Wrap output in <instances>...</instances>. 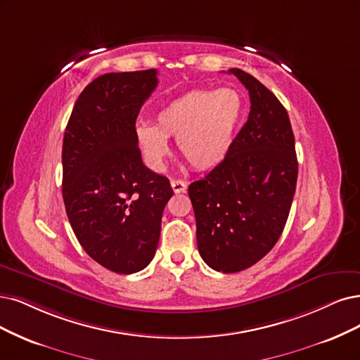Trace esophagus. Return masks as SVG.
<instances>
[{
    "label": "esophagus",
    "instance_id": "obj_1",
    "mask_svg": "<svg viewBox=\"0 0 360 360\" xmlns=\"http://www.w3.org/2000/svg\"><path fill=\"white\" fill-rule=\"evenodd\" d=\"M170 185H172V190L175 193H185V191H187V182H184L182 179H172Z\"/></svg>",
    "mask_w": 360,
    "mask_h": 360
}]
</instances>
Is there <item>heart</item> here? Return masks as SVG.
<instances>
[{"mask_svg":"<svg viewBox=\"0 0 360 360\" xmlns=\"http://www.w3.org/2000/svg\"><path fill=\"white\" fill-rule=\"evenodd\" d=\"M243 114V101L231 87L197 89L170 101L155 114L154 126L139 124L136 142L146 165L160 169L176 138L179 154L197 170L218 166L227 157Z\"/></svg>","mask_w":360,"mask_h":360,"instance_id":"1","label":"heart"}]
</instances>
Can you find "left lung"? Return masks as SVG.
<instances>
[{
	"instance_id": "obj_1",
	"label": "left lung",
	"mask_w": 360,
	"mask_h": 360,
	"mask_svg": "<svg viewBox=\"0 0 360 360\" xmlns=\"http://www.w3.org/2000/svg\"><path fill=\"white\" fill-rule=\"evenodd\" d=\"M234 74L248 89L250 112L231 150L188 194L197 248L210 269L237 273L264 258L281 237L294 200L298 162L285 106L255 77Z\"/></svg>"
}]
</instances>
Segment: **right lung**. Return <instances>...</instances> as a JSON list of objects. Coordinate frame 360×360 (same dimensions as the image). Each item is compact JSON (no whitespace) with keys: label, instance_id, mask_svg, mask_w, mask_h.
Masks as SVG:
<instances>
[{"label":"right lung","instance_id":"obj_1","mask_svg":"<svg viewBox=\"0 0 360 360\" xmlns=\"http://www.w3.org/2000/svg\"><path fill=\"white\" fill-rule=\"evenodd\" d=\"M158 84L157 70L103 74L78 96L62 148V195L79 245L120 274L154 258L166 203V176L142 163L136 118Z\"/></svg>","mask_w":360,"mask_h":360}]
</instances>
